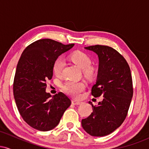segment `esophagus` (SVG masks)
Listing matches in <instances>:
<instances>
[{
  "label": "esophagus",
  "instance_id": "1",
  "mask_svg": "<svg viewBox=\"0 0 149 149\" xmlns=\"http://www.w3.org/2000/svg\"><path fill=\"white\" fill-rule=\"evenodd\" d=\"M72 104H74V105H80L82 104L81 102H79V101H76V100H72Z\"/></svg>",
  "mask_w": 149,
  "mask_h": 149
}]
</instances>
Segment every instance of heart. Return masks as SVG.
I'll use <instances>...</instances> for the list:
<instances>
[{
	"instance_id": "b5f03b06",
	"label": "heart",
	"mask_w": 149,
	"mask_h": 149,
	"mask_svg": "<svg viewBox=\"0 0 149 149\" xmlns=\"http://www.w3.org/2000/svg\"><path fill=\"white\" fill-rule=\"evenodd\" d=\"M69 58L78 67L83 69V72L86 75H90L92 73L90 66L92 61L90 58L85 52L77 51L71 53ZM64 66V61L61 57H58L53 63V72L57 76H61L62 70ZM85 83L83 81H76V80H67L62 85V90L68 95L73 97H77L85 89Z\"/></svg>"
}]
</instances>
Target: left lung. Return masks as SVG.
Masks as SVG:
<instances>
[{"label": "left lung", "instance_id": "left-lung-1", "mask_svg": "<svg viewBox=\"0 0 149 149\" xmlns=\"http://www.w3.org/2000/svg\"><path fill=\"white\" fill-rule=\"evenodd\" d=\"M85 49L95 52L99 57L96 84L92 86L93 97H103V101L94 107L93 112L82 120L85 132L94 136H104L112 133L123 123L133 96L130 68L125 59L112 47L92 45Z\"/></svg>", "mask_w": 149, "mask_h": 149}]
</instances>
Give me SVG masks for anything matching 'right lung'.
I'll use <instances>...</instances> for the list:
<instances>
[{"instance_id":"right-lung-1","label":"right lung","mask_w":149,"mask_h":149,"mask_svg":"<svg viewBox=\"0 0 149 149\" xmlns=\"http://www.w3.org/2000/svg\"><path fill=\"white\" fill-rule=\"evenodd\" d=\"M73 45L40 39L27 46L19 58L13 93L22 118L34 129L43 132L52 130L71 105L70 98L63 92L52 97L45 89L46 81L52 78L54 61Z\"/></svg>"}]
</instances>
